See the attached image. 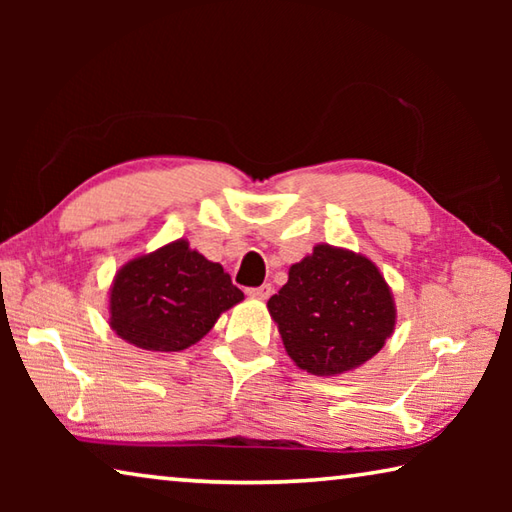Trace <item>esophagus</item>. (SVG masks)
<instances>
[{
  "mask_svg": "<svg viewBox=\"0 0 512 512\" xmlns=\"http://www.w3.org/2000/svg\"><path fill=\"white\" fill-rule=\"evenodd\" d=\"M271 293H273L271 284H262V287H257V289H248V296L255 300H268L271 298Z\"/></svg>",
  "mask_w": 512,
  "mask_h": 512,
  "instance_id": "obj_1",
  "label": "esophagus"
}]
</instances>
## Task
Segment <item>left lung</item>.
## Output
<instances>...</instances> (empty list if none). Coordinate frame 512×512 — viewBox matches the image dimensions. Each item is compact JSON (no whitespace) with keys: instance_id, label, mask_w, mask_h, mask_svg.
<instances>
[{"instance_id":"obj_1","label":"left lung","mask_w":512,"mask_h":512,"mask_svg":"<svg viewBox=\"0 0 512 512\" xmlns=\"http://www.w3.org/2000/svg\"><path fill=\"white\" fill-rule=\"evenodd\" d=\"M266 307L293 363L316 377L357 370L397 325L393 291L377 264L329 244L291 264L287 284Z\"/></svg>"}]
</instances>
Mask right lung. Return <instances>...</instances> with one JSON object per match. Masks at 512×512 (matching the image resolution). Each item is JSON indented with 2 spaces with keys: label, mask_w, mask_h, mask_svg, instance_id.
Masks as SVG:
<instances>
[{
  "label": "right lung",
  "mask_w": 512,
  "mask_h": 512,
  "mask_svg": "<svg viewBox=\"0 0 512 512\" xmlns=\"http://www.w3.org/2000/svg\"><path fill=\"white\" fill-rule=\"evenodd\" d=\"M244 300L219 262L187 239L135 255L112 277L108 325L119 339L149 352L187 350L223 311Z\"/></svg>",
  "instance_id": "right-lung-1"
}]
</instances>
